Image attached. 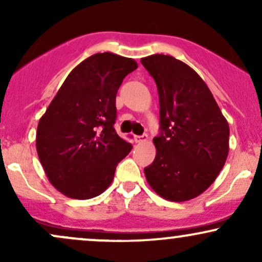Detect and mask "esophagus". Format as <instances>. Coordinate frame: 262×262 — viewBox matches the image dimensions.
Masks as SVG:
<instances>
[{"label": "esophagus", "instance_id": "esophagus-1", "mask_svg": "<svg viewBox=\"0 0 262 262\" xmlns=\"http://www.w3.org/2000/svg\"><path fill=\"white\" fill-rule=\"evenodd\" d=\"M134 140H135V143H143V141L148 140V135H146V134L134 135Z\"/></svg>", "mask_w": 262, "mask_h": 262}]
</instances>
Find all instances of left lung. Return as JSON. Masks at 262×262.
Listing matches in <instances>:
<instances>
[{
  "label": "left lung",
  "instance_id": "obj_1",
  "mask_svg": "<svg viewBox=\"0 0 262 262\" xmlns=\"http://www.w3.org/2000/svg\"><path fill=\"white\" fill-rule=\"evenodd\" d=\"M154 77L160 102L156 156L144 169L159 196L185 202L215 181L229 152V124L201 76L173 56L140 60Z\"/></svg>",
  "mask_w": 262,
  "mask_h": 262
}]
</instances>
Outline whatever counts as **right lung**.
I'll return each mask as SVG.
<instances>
[{"label": "right lung", "mask_w": 262, "mask_h": 262, "mask_svg": "<svg viewBox=\"0 0 262 262\" xmlns=\"http://www.w3.org/2000/svg\"><path fill=\"white\" fill-rule=\"evenodd\" d=\"M138 64L113 53H98L69 74L39 119L35 145L52 185L75 200L106 191L118 162L132 150L114 130L116 96Z\"/></svg>", "instance_id": "obj_1"}]
</instances>
